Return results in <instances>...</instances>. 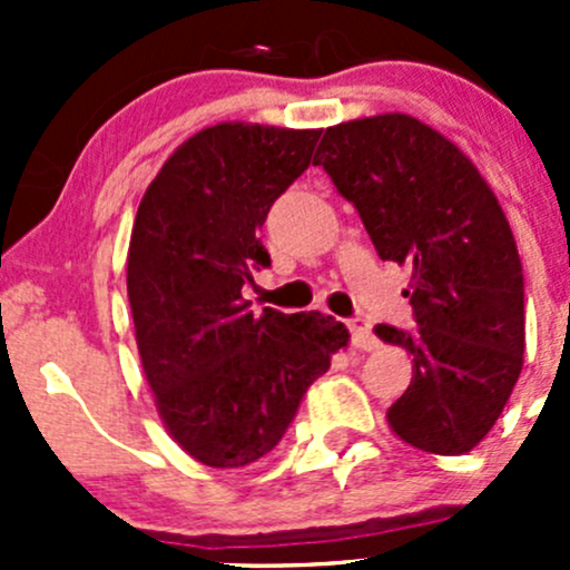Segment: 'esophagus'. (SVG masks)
<instances>
[{"label":"esophagus","mask_w":570,"mask_h":570,"mask_svg":"<svg viewBox=\"0 0 570 570\" xmlns=\"http://www.w3.org/2000/svg\"><path fill=\"white\" fill-rule=\"evenodd\" d=\"M347 331H350V342H353V347H358V350H375L377 347V338H375V333H372L370 320H364V317L350 320Z\"/></svg>","instance_id":"esophagus-1"}]
</instances>
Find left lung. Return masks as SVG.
<instances>
[{"mask_svg":"<svg viewBox=\"0 0 570 570\" xmlns=\"http://www.w3.org/2000/svg\"><path fill=\"white\" fill-rule=\"evenodd\" d=\"M314 163L355 206L377 256L413 267L416 331L375 327L413 355L389 424L433 455L474 450L524 364V273L497 195L455 142L402 112L331 126Z\"/></svg>","mask_w":570,"mask_h":570,"instance_id":"1","label":"left lung"}]
</instances>
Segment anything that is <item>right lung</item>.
Returning <instances> with one entry per match:
<instances>
[{
	"label": "right lung",
	"instance_id": "right-lung-1",
	"mask_svg": "<svg viewBox=\"0 0 570 570\" xmlns=\"http://www.w3.org/2000/svg\"><path fill=\"white\" fill-rule=\"evenodd\" d=\"M317 140L320 129L209 126L170 154L137 209L126 289L142 370L168 433L212 469L267 455L347 347L333 317H256L243 297L269 267L258 228Z\"/></svg>",
	"mask_w": 570,
	"mask_h": 570
}]
</instances>
